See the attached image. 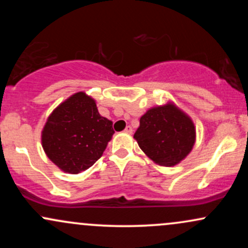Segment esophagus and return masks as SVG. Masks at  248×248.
I'll list each match as a JSON object with an SVG mask.
<instances>
[{
    "mask_svg": "<svg viewBox=\"0 0 248 248\" xmlns=\"http://www.w3.org/2000/svg\"><path fill=\"white\" fill-rule=\"evenodd\" d=\"M124 133H127V134H132V133H133V128L130 127V126H127L126 128H124Z\"/></svg>",
    "mask_w": 248,
    "mask_h": 248,
    "instance_id": "34e87169",
    "label": "esophagus"
}]
</instances>
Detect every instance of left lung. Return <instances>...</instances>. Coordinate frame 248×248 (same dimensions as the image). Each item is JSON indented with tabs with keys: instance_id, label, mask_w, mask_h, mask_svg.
<instances>
[{
	"instance_id": "left-lung-1",
	"label": "left lung",
	"mask_w": 248,
	"mask_h": 248,
	"mask_svg": "<svg viewBox=\"0 0 248 248\" xmlns=\"http://www.w3.org/2000/svg\"><path fill=\"white\" fill-rule=\"evenodd\" d=\"M134 139L156 163L171 167L191 152L196 130L191 119L173 105L149 109L140 119Z\"/></svg>"
}]
</instances>
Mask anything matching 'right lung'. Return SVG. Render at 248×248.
I'll use <instances>...</instances> for the list:
<instances>
[{
    "label": "right lung",
    "mask_w": 248,
    "mask_h": 248,
    "mask_svg": "<svg viewBox=\"0 0 248 248\" xmlns=\"http://www.w3.org/2000/svg\"><path fill=\"white\" fill-rule=\"evenodd\" d=\"M114 134L113 124L99 114L95 101L84 92L59 105L42 134L44 152L57 167L79 173L92 167Z\"/></svg>",
    "instance_id": "right-lung-1"
}]
</instances>
